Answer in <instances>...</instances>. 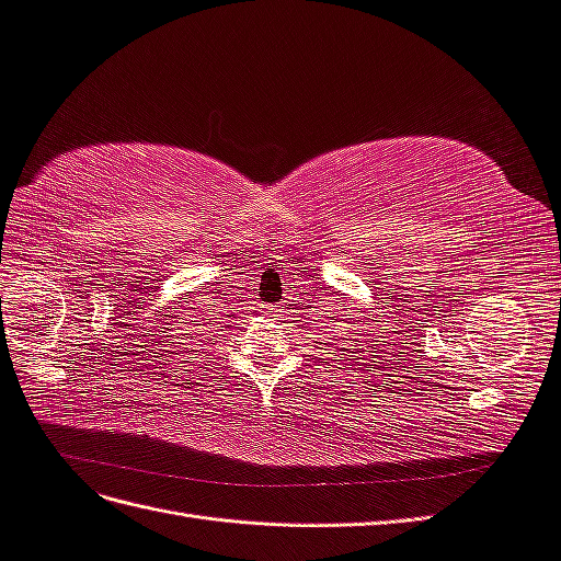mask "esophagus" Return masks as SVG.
<instances>
[{
    "instance_id": "1",
    "label": "esophagus",
    "mask_w": 561,
    "mask_h": 561,
    "mask_svg": "<svg viewBox=\"0 0 561 561\" xmlns=\"http://www.w3.org/2000/svg\"><path fill=\"white\" fill-rule=\"evenodd\" d=\"M262 313H264V316H268V318H278V316H280V311L271 309V307H264V309H262Z\"/></svg>"
}]
</instances>
